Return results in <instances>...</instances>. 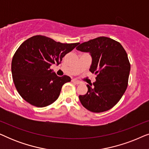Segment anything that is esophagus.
Segmentation results:
<instances>
[{"label":"esophagus","mask_w":149,"mask_h":149,"mask_svg":"<svg viewBox=\"0 0 149 149\" xmlns=\"http://www.w3.org/2000/svg\"><path fill=\"white\" fill-rule=\"evenodd\" d=\"M72 81L73 83H76V84H80L81 83V82L79 81H77V79H73L72 80Z\"/></svg>","instance_id":"34e87169"}]
</instances>
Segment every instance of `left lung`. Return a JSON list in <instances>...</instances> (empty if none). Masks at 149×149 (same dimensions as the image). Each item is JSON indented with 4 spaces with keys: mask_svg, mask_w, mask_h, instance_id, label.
Masks as SVG:
<instances>
[{
    "mask_svg": "<svg viewBox=\"0 0 149 149\" xmlns=\"http://www.w3.org/2000/svg\"><path fill=\"white\" fill-rule=\"evenodd\" d=\"M89 52L92 58L89 71L96 74V81L86 94L79 95L81 103L93 113L112 109L120 100L128 84L130 64L127 54L119 42L106 36L79 44L76 48Z\"/></svg>",
    "mask_w": 149,
    "mask_h": 149,
    "instance_id": "left-lung-1",
    "label": "left lung"
}]
</instances>
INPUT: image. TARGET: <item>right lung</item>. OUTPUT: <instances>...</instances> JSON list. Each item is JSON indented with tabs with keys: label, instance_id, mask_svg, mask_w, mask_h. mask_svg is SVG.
I'll return each mask as SVG.
<instances>
[{
	"label": "right lung",
	"instance_id": "1",
	"mask_svg": "<svg viewBox=\"0 0 149 149\" xmlns=\"http://www.w3.org/2000/svg\"><path fill=\"white\" fill-rule=\"evenodd\" d=\"M78 44L62 43L36 35L19 47L12 59L11 73L16 89L24 100L45 107L58 98L62 85L71 79L66 75L58 77L50 66L60 64Z\"/></svg>",
	"mask_w": 149,
	"mask_h": 149
}]
</instances>
